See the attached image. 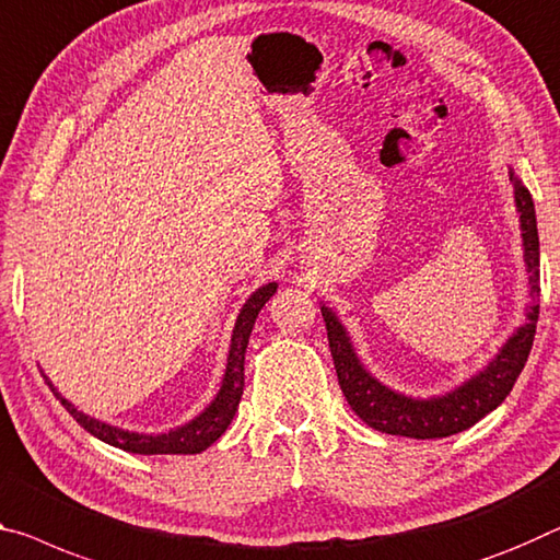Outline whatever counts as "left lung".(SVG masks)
I'll list each match as a JSON object with an SVG mask.
<instances>
[{"mask_svg": "<svg viewBox=\"0 0 560 560\" xmlns=\"http://www.w3.org/2000/svg\"><path fill=\"white\" fill-rule=\"evenodd\" d=\"M513 179V194H516V207L521 211V236H523V256H526L530 306L526 318L528 322L516 328V334L503 343V349L495 353V359L483 371L466 381L464 386L454 392L433 396V398H411L396 394L376 381L363 369L357 351H353L349 334L341 326L339 318L328 306H322V316L326 322L328 349H331L334 369L339 376V386L346 401L357 411L363 423L381 433L408 439H446L458 431L471 429L474 423L491 413L495 406L503 404V398L511 394L513 384L526 366L530 346H534L536 324H538V296H540V261H538V226L536 209L530 191L516 176Z\"/></svg>", "mask_w": 560, "mask_h": 560, "instance_id": "left-lung-1", "label": "left lung"}]
</instances>
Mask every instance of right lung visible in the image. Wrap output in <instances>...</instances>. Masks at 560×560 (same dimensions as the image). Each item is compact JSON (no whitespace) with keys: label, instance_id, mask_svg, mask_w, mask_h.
<instances>
[{"label":"right lung","instance_id":"add662e5","mask_svg":"<svg viewBox=\"0 0 560 560\" xmlns=\"http://www.w3.org/2000/svg\"><path fill=\"white\" fill-rule=\"evenodd\" d=\"M273 294H277V283H266L259 291H254L252 299L246 301L242 314L236 318L234 334H232V349H229V359H226V371H224V381H221V388L214 401H211L203 411L191 419L182 429H174L168 433H159V436H149V433H135V431H124L117 429V425L102 423L86 416L82 411L67 401L55 386L51 392L61 401V406L67 408L69 413L74 416L79 425H84V431L92 433L109 446H117L121 451H129V454H141V456H154V454H201L203 448H209L221 433L229 429L232 423L238 401H242L244 394V353L248 346V336H252V328L256 316L264 308L266 301H269Z\"/></svg>","mask_w":560,"mask_h":560}]
</instances>
